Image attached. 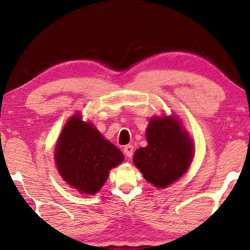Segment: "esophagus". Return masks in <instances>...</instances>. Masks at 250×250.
<instances>
[{
  "label": "esophagus",
  "mask_w": 250,
  "mask_h": 250,
  "mask_svg": "<svg viewBox=\"0 0 250 250\" xmlns=\"http://www.w3.org/2000/svg\"><path fill=\"white\" fill-rule=\"evenodd\" d=\"M133 150H134L133 145H126V146L124 148L125 155L126 157H128V158H131L132 155H133Z\"/></svg>",
  "instance_id": "esophagus-1"
}]
</instances>
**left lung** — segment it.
I'll list each match as a JSON object with an SVG mask.
<instances>
[{
  "label": "left lung",
  "instance_id": "obj_1",
  "mask_svg": "<svg viewBox=\"0 0 250 250\" xmlns=\"http://www.w3.org/2000/svg\"><path fill=\"white\" fill-rule=\"evenodd\" d=\"M146 137L148 145L135 151L133 162L147 182L167 188L187 172L194 153L193 143L174 116L151 118Z\"/></svg>",
  "mask_w": 250,
  "mask_h": 250
}]
</instances>
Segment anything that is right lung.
<instances>
[{
  "label": "right lung",
  "mask_w": 250,
  "mask_h": 250,
  "mask_svg": "<svg viewBox=\"0 0 250 250\" xmlns=\"http://www.w3.org/2000/svg\"><path fill=\"white\" fill-rule=\"evenodd\" d=\"M55 151L57 168L64 182L86 194L97 193L110 169L125 159L91 124L82 120L81 114L66 122Z\"/></svg>",
  "instance_id": "obj_1"
}]
</instances>
